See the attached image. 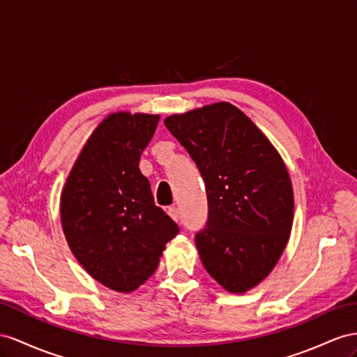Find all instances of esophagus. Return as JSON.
I'll return each instance as SVG.
<instances>
[{"mask_svg":"<svg viewBox=\"0 0 357 357\" xmlns=\"http://www.w3.org/2000/svg\"><path fill=\"white\" fill-rule=\"evenodd\" d=\"M167 214H169L175 222L179 220V209H178L176 206H169V208H167Z\"/></svg>","mask_w":357,"mask_h":357,"instance_id":"esophagus-1","label":"esophagus"}]
</instances>
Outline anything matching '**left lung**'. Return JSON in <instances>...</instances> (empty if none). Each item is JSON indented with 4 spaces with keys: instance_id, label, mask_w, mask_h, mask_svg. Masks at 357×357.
I'll return each instance as SVG.
<instances>
[{
    "instance_id": "left-lung-1",
    "label": "left lung",
    "mask_w": 357,
    "mask_h": 357,
    "mask_svg": "<svg viewBox=\"0 0 357 357\" xmlns=\"http://www.w3.org/2000/svg\"><path fill=\"white\" fill-rule=\"evenodd\" d=\"M164 125L205 181L208 222L195 238L200 261L226 291H249L268 276L289 238L294 196L285 162L229 102L169 116Z\"/></svg>"
}]
</instances>
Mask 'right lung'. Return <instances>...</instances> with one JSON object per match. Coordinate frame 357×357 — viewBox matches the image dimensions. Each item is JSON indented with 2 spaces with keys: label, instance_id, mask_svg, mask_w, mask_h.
Listing matches in <instances>:
<instances>
[{
  "label": "right lung",
  "instance_id": "obj_1",
  "mask_svg": "<svg viewBox=\"0 0 357 357\" xmlns=\"http://www.w3.org/2000/svg\"><path fill=\"white\" fill-rule=\"evenodd\" d=\"M158 121V114H109L89 137L61 191V226L72 253L91 278L119 292L148 280L179 232L155 205L139 169Z\"/></svg>",
  "mask_w": 357,
  "mask_h": 357
}]
</instances>
